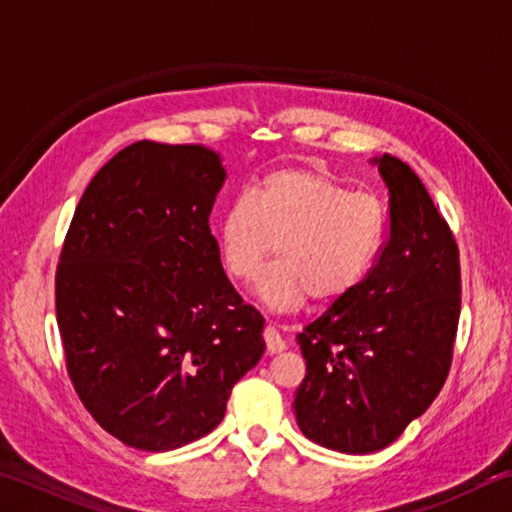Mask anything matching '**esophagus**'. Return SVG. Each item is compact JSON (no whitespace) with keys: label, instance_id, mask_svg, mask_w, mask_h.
<instances>
[{"label":"esophagus","instance_id":"esophagus-1","mask_svg":"<svg viewBox=\"0 0 512 512\" xmlns=\"http://www.w3.org/2000/svg\"><path fill=\"white\" fill-rule=\"evenodd\" d=\"M264 341H266V352L268 354H277V352H282L284 348H287V343L280 339V334L275 332V327L264 329Z\"/></svg>","mask_w":512,"mask_h":512}]
</instances>
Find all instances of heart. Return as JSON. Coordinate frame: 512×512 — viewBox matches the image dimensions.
I'll use <instances>...</instances> for the list:
<instances>
[{
  "mask_svg": "<svg viewBox=\"0 0 512 512\" xmlns=\"http://www.w3.org/2000/svg\"><path fill=\"white\" fill-rule=\"evenodd\" d=\"M384 210L368 194L348 192L314 167L268 173L221 214L216 241L223 268L241 284L259 282L275 311H298L314 298L339 305L366 280L384 241Z\"/></svg>",
  "mask_w": 512,
  "mask_h": 512,
  "instance_id": "b5f03b06",
  "label": "heart"
}]
</instances>
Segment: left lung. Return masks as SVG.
I'll list each match as a JSON object with an SVG mask.
<instances>
[{
  "label": "left lung",
  "instance_id": "obj_1",
  "mask_svg": "<svg viewBox=\"0 0 512 512\" xmlns=\"http://www.w3.org/2000/svg\"><path fill=\"white\" fill-rule=\"evenodd\" d=\"M388 187V232L359 289L298 334L307 375L293 411L309 440L372 454L429 409L452 366L461 264L447 221L409 164L372 160Z\"/></svg>",
  "mask_w": 512,
  "mask_h": 512
}]
</instances>
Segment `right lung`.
I'll return each mask as SVG.
<instances>
[{"label":"right lung","instance_id":"1","mask_svg":"<svg viewBox=\"0 0 512 512\" xmlns=\"http://www.w3.org/2000/svg\"><path fill=\"white\" fill-rule=\"evenodd\" d=\"M221 155L135 142L85 189L56 268V318L74 391L142 452L203 438L264 354V318L223 271L210 212Z\"/></svg>","mask_w":512,"mask_h":512}]
</instances>
